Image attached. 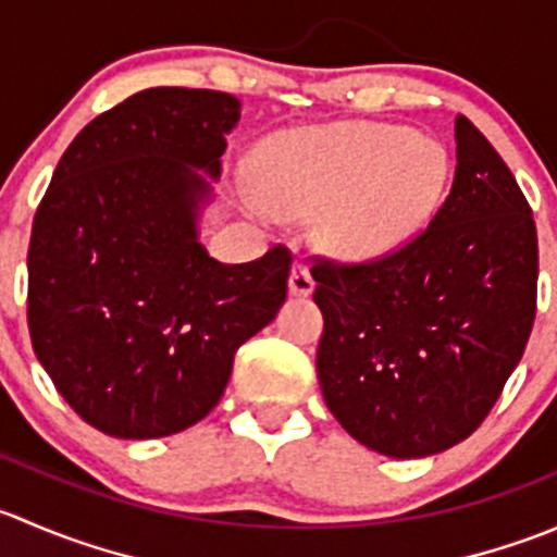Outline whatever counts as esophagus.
<instances>
[{
	"label": "esophagus",
	"mask_w": 557,
	"mask_h": 557,
	"mask_svg": "<svg viewBox=\"0 0 557 557\" xmlns=\"http://www.w3.org/2000/svg\"><path fill=\"white\" fill-rule=\"evenodd\" d=\"M288 290L290 296H310L314 290V280L310 274V269H307V263H294V269H290V280H288Z\"/></svg>",
	"instance_id": "34e87169"
}]
</instances>
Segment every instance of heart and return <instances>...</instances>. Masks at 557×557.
Masks as SVG:
<instances>
[{"label":"heart","instance_id":"obj_1","mask_svg":"<svg viewBox=\"0 0 557 557\" xmlns=\"http://www.w3.org/2000/svg\"><path fill=\"white\" fill-rule=\"evenodd\" d=\"M450 161L434 139L387 123H339L288 132L267 145L261 215H318L320 245L345 258L383 256L412 239L445 196Z\"/></svg>","mask_w":557,"mask_h":557}]
</instances>
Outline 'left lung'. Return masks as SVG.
I'll return each instance as SVG.
<instances>
[{
  "label": "left lung",
  "mask_w": 557,
  "mask_h": 557,
  "mask_svg": "<svg viewBox=\"0 0 557 557\" xmlns=\"http://www.w3.org/2000/svg\"><path fill=\"white\" fill-rule=\"evenodd\" d=\"M312 261L318 380L342 429L391 458L474 434L525 350L539 277L531 205L480 128L455 115L450 194L412 239Z\"/></svg>",
  "instance_id": "1"
}]
</instances>
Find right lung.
I'll return each mask as SVG.
<instances>
[{"label":"right lung","mask_w":557,"mask_h":557,"mask_svg":"<svg viewBox=\"0 0 557 557\" xmlns=\"http://www.w3.org/2000/svg\"><path fill=\"white\" fill-rule=\"evenodd\" d=\"M239 102L148 88L94 117L32 223V347L64 401L107 436L156 440L212 412L234 352L288 294L290 250L221 263L196 243Z\"/></svg>","instance_id":"1"}]
</instances>
